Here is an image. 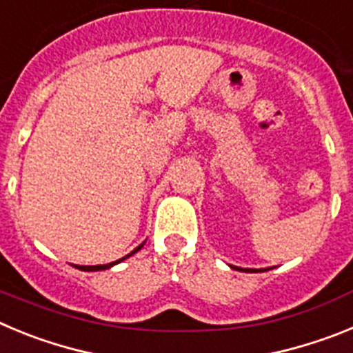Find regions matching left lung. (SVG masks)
<instances>
[{
	"mask_svg": "<svg viewBox=\"0 0 353 353\" xmlns=\"http://www.w3.org/2000/svg\"><path fill=\"white\" fill-rule=\"evenodd\" d=\"M233 269H236V270H242V269H239V267H233ZM244 270H249V272H254V269H244Z\"/></svg>",
	"mask_w": 353,
	"mask_h": 353,
	"instance_id": "left-lung-1",
	"label": "left lung"
}]
</instances>
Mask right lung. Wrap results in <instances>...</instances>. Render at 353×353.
<instances>
[{"label":"right lung","instance_id":"right-lung-1","mask_svg":"<svg viewBox=\"0 0 353 353\" xmlns=\"http://www.w3.org/2000/svg\"><path fill=\"white\" fill-rule=\"evenodd\" d=\"M141 248H143V244L139 245V248L134 249V251L130 252V254H127V256H123V258H120V260L113 261V263H105V265H92V267H86V265H77V269H79V270H86V272H93V270H105V269H109V267H113V265H117V263H120V261H123V260H125V258L132 256L134 252H138L139 249H141Z\"/></svg>","mask_w":353,"mask_h":353}]
</instances>
